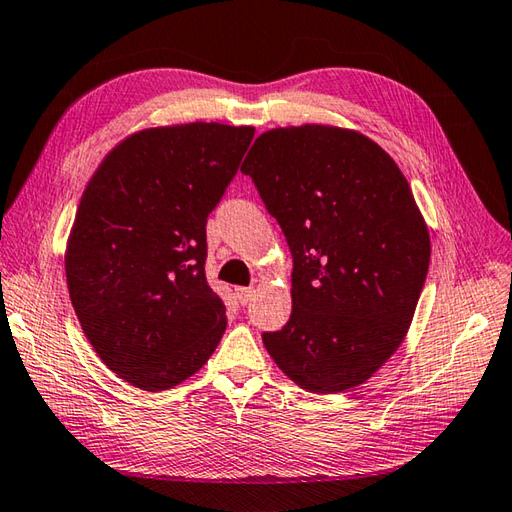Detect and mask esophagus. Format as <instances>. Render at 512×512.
<instances>
[{"label": "esophagus", "instance_id": "obj_1", "mask_svg": "<svg viewBox=\"0 0 512 512\" xmlns=\"http://www.w3.org/2000/svg\"><path fill=\"white\" fill-rule=\"evenodd\" d=\"M253 292H255L253 288H235V296H237V301H240V305H248Z\"/></svg>", "mask_w": 512, "mask_h": 512}]
</instances>
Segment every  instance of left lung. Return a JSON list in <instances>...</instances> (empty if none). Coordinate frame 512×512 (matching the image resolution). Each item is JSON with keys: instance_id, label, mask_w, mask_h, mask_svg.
<instances>
[{"instance_id": "obj_1", "label": "left lung", "mask_w": 512, "mask_h": 512, "mask_svg": "<svg viewBox=\"0 0 512 512\" xmlns=\"http://www.w3.org/2000/svg\"><path fill=\"white\" fill-rule=\"evenodd\" d=\"M292 253V314L264 331L292 382L331 395L397 351L430 266V235L397 163L353 130L259 135L242 163Z\"/></svg>"}]
</instances>
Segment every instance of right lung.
Masks as SVG:
<instances>
[{
	"instance_id": "1",
	"label": "right lung",
	"mask_w": 512,
	"mask_h": 512,
	"mask_svg": "<svg viewBox=\"0 0 512 512\" xmlns=\"http://www.w3.org/2000/svg\"><path fill=\"white\" fill-rule=\"evenodd\" d=\"M253 135L216 122L144 130L82 194L65 257L71 305L102 362L137 388L181 384L224 334L227 307L205 277L207 218Z\"/></svg>"
}]
</instances>
